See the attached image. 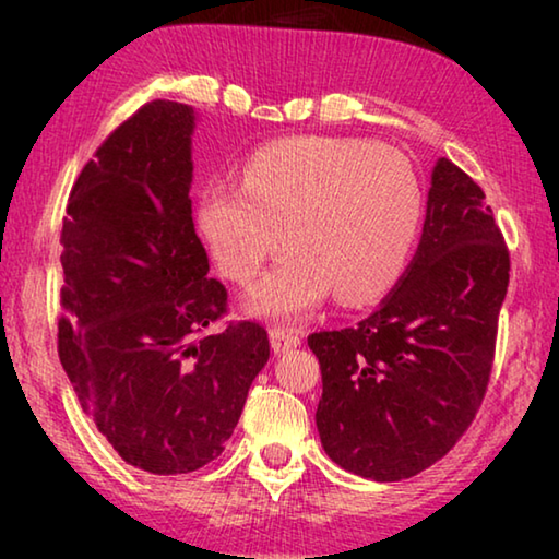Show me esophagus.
<instances>
[{
    "label": "esophagus",
    "mask_w": 559,
    "mask_h": 559,
    "mask_svg": "<svg viewBox=\"0 0 559 559\" xmlns=\"http://www.w3.org/2000/svg\"><path fill=\"white\" fill-rule=\"evenodd\" d=\"M273 340H276V345L283 349V355L288 353V347H290V335H288V330H276V333H273Z\"/></svg>",
    "instance_id": "esophagus-1"
}]
</instances>
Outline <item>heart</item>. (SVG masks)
I'll list each match as a JSON object with an SVG mask.
<instances>
[{
    "label": "heart",
    "instance_id": "heart-1",
    "mask_svg": "<svg viewBox=\"0 0 559 559\" xmlns=\"http://www.w3.org/2000/svg\"><path fill=\"white\" fill-rule=\"evenodd\" d=\"M404 251V226L390 210L359 197L325 204L300 226L290 257L335 286L386 281ZM251 308L269 320H300L308 296L288 269H273L251 293Z\"/></svg>",
    "mask_w": 559,
    "mask_h": 559
}]
</instances>
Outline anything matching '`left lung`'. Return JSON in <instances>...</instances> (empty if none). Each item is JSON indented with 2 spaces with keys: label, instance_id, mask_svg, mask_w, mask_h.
I'll return each instance as SVG.
<instances>
[{
  "label": "left lung",
  "instance_id": "obj_1",
  "mask_svg": "<svg viewBox=\"0 0 559 559\" xmlns=\"http://www.w3.org/2000/svg\"><path fill=\"white\" fill-rule=\"evenodd\" d=\"M194 128L185 103H147L83 167L61 229V365L120 459L157 476L222 456L269 359L259 323L219 325L226 290L189 200Z\"/></svg>",
  "mask_w": 559,
  "mask_h": 559
}]
</instances>
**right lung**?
<instances>
[{
	"instance_id": "1",
	"label": "right lung",
	"mask_w": 559,
	"mask_h": 559,
	"mask_svg": "<svg viewBox=\"0 0 559 559\" xmlns=\"http://www.w3.org/2000/svg\"><path fill=\"white\" fill-rule=\"evenodd\" d=\"M480 187L439 163L421 241L370 318L308 337L330 459L392 484L447 456L484 402L508 288V251Z\"/></svg>"
}]
</instances>
